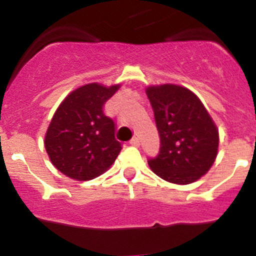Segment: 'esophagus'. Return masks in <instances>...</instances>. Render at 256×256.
Wrapping results in <instances>:
<instances>
[{"instance_id": "1", "label": "esophagus", "mask_w": 256, "mask_h": 256, "mask_svg": "<svg viewBox=\"0 0 256 256\" xmlns=\"http://www.w3.org/2000/svg\"><path fill=\"white\" fill-rule=\"evenodd\" d=\"M130 144H132V146H134V147H138L140 146V140H138L137 137H134V138H132V140H130Z\"/></svg>"}]
</instances>
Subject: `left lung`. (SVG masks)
<instances>
[{"instance_id": "8db88e82", "label": "left lung", "mask_w": 256, "mask_h": 256, "mask_svg": "<svg viewBox=\"0 0 256 256\" xmlns=\"http://www.w3.org/2000/svg\"><path fill=\"white\" fill-rule=\"evenodd\" d=\"M160 134V152L148 165L157 176L190 184L208 172L218 152V130L198 96L174 84L146 88Z\"/></svg>"}]
</instances>
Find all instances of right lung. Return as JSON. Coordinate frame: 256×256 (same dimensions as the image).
I'll list each match as a JSON object with an SVG mask.
<instances>
[{
    "instance_id": "1",
    "label": "right lung",
    "mask_w": 256,
    "mask_h": 256,
    "mask_svg": "<svg viewBox=\"0 0 256 256\" xmlns=\"http://www.w3.org/2000/svg\"><path fill=\"white\" fill-rule=\"evenodd\" d=\"M119 88L88 84L70 92L56 110L44 146L52 164L66 176L92 180L118 157L122 144L116 140V123L102 108Z\"/></svg>"
}]
</instances>
